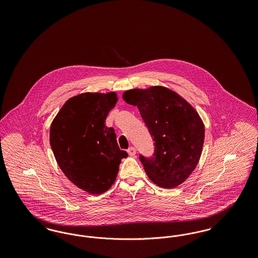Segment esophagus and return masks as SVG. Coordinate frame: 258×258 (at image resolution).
Wrapping results in <instances>:
<instances>
[{
	"instance_id": "obj_1",
	"label": "esophagus",
	"mask_w": 258,
	"mask_h": 258,
	"mask_svg": "<svg viewBox=\"0 0 258 258\" xmlns=\"http://www.w3.org/2000/svg\"><path fill=\"white\" fill-rule=\"evenodd\" d=\"M127 153H128V155L131 157H134V156H135V154H136V149L135 147L128 148L127 149Z\"/></svg>"
}]
</instances>
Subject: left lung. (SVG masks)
Wrapping results in <instances>:
<instances>
[{"label":"left lung","instance_id":"obj_1","mask_svg":"<svg viewBox=\"0 0 258 258\" xmlns=\"http://www.w3.org/2000/svg\"><path fill=\"white\" fill-rule=\"evenodd\" d=\"M123 98L137 106L155 142L153 157L139 156L150 180L165 188L182 184L196 169L203 148L205 130L198 113L165 87L128 90Z\"/></svg>","mask_w":258,"mask_h":258}]
</instances>
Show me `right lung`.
Listing matches in <instances>:
<instances>
[{
    "instance_id": "obj_1",
    "label": "right lung",
    "mask_w": 258,
    "mask_h": 258,
    "mask_svg": "<svg viewBox=\"0 0 258 258\" xmlns=\"http://www.w3.org/2000/svg\"><path fill=\"white\" fill-rule=\"evenodd\" d=\"M118 101L114 92L83 93L70 98L50 127V145L61 171L79 188L100 195L114 184L127 157L120 150L113 127L105 125Z\"/></svg>"
}]
</instances>
